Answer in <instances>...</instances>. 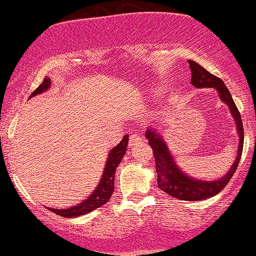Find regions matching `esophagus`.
I'll list each match as a JSON object with an SVG mask.
<instances>
[{
  "instance_id": "1",
  "label": "esophagus",
  "mask_w": 256,
  "mask_h": 256,
  "mask_svg": "<svg viewBox=\"0 0 256 256\" xmlns=\"http://www.w3.org/2000/svg\"><path fill=\"white\" fill-rule=\"evenodd\" d=\"M143 142V137L140 136V134H134L130 136V140H128V143H130L131 146H138L140 144V143Z\"/></svg>"
}]
</instances>
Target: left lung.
Wrapping results in <instances>:
<instances>
[{
  "mask_svg": "<svg viewBox=\"0 0 256 256\" xmlns=\"http://www.w3.org/2000/svg\"><path fill=\"white\" fill-rule=\"evenodd\" d=\"M189 64L190 70H192V84L194 86L214 88L218 91L220 100L225 104L228 106V110H230L234 122H236L237 134H238L240 137L236 160L231 165L228 173L220 179H216V180H201V179L189 177L176 165L174 158H172L171 152L167 148L166 142L155 128H149L146 132V137L148 140L149 146H152V154L155 156L158 188L176 198L184 200V201H200V200L212 198V196L219 194L226 186V184L230 182L234 173L236 172L240 156H242L244 134H243V124L242 119H240V114L224 82L220 78L216 77V76H213L212 73L206 71L204 67L196 61L189 60Z\"/></svg>",
  "mask_w": 256,
  "mask_h": 256,
  "instance_id": "1",
  "label": "left lung"
}]
</instances>
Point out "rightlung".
Wrapping results in <instances>:
<instances>
[{"label": "right lung", "mask_w": 256, "mask_h": 256, "mask_svg": "<svg viewBox=\"0 0 256 256\" xmlns=\"http://www.w3.org/2000/svg\"><path fill=\"white\" fill-rule=\"evenodd\" d=\"M50 84H52L50 78L48 77L44 78L43 83L40 84V86L34 91V92H32L30 98L48 90L49 88H50ZM128 143V134H125L122 142L112 149L110 154H108L107 161H106L104 171V174H102V178L100 179L98 185L96 186V189L94 190L92 194H91L89 198L84 200V201L80 202V204L72 206V207L70 208H64V210H54V208H49V210L61 216H66V218H74V216H84V214L92 212V210H96V208L101 207V206L107 204V202L110 201L112 194L114 192V177H116V167L119 166L122 156L125 155Z\"/></svg>", "instance_id": "1"}]
</instances>
